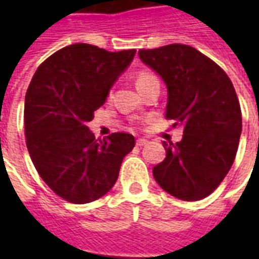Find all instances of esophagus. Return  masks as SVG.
Returning a JSON list of instances; mask_svg holds the SVG:
<instances>
[{
    "label": "esophagus",
    "mask_w": 259,
    "mask_h": 259,
    "mask_svg": "<svg viewBox=\"0 0 259 259\" xmlns=\"http://www.w3.org/2000/svg\"><path fill=\"white\" fill-rule=\"evenodd\" d=\"M147 143H148V141H147L146 139H137V140H136V144H137V146H139V147L146 146Z\"/></svg>",
    "instance_id": "1"
}]
</instances>
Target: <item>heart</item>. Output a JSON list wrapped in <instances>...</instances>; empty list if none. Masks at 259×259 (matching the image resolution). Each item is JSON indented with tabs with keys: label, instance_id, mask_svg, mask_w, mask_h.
<instances>
[{
	"label": "heart",
	"instance_id": "heart-1",
	"mask_svg": "<svg viewBox=\"0 0 259 259\" xmlns=\"http://www.w3.org/2000/svg\"><path fill=\"white\" fill-rule=\"evenodd\" d=\"M152 80H157V76L150 72V70H140L137 76H136V84L137 87H140V85L146 84L148 81H152Z\"/></svg>",
	"mask_w": 259,
	"mask_h": 259
}]
</instances>
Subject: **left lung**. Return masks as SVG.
Returning <instances> with one entry per match:
<instances>
[{
	"label": "left lung",
	"mask_w": 259,
	"mask_h": 259,
	"mask_svg": "<svg viewBox=\"0 0 259 259\" xmlns=\"http://www.w3.org/2000/svg\"><path fill=\"white\" fill-rule=\"evenodd\" d=\"M139 57L168 87L166 119L183 127L182 141L163 143L166 158L152 175L176 198L202 200L225 179L239 147L241 109L232 80L212 59L185 44L140 50Z\"/></svg>",
	"instance_id": "obj_1"
}]
</instances>
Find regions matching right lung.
Listing matches in <instances>:
<instances>
[{
    "label": "right lung",
    "mask_w": 259,
    "mask_h": 259,
    "mask_svg": "<svg viewBox=\"0 0 259 259\" xmlns=\"http://www.w3.org/2000/svg\"><path fill=\"white\" fill-rule=\"evenodd\" d=\"M135 54L72 44L48 57L29 84L26 146L41 179L69 202L87 204L107 194L135 147L129 133L97 140L85 126Z\"/></svg>",
    "instance_id": "right-lung-1"
}]
</instances>
